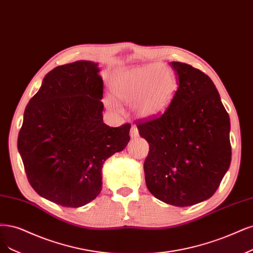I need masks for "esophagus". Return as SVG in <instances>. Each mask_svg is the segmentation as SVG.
<instances>
[{"label": "esophagus", "instance_id": "esophagus-1", "mask_svg": "<svg viewBox=\"0 0 253 253\" xmlns=\"http://www.w3.org/2000/svg\"><path fill=\"white\" fill-rule=\"evenodd\" d=\"M129 135L132 138H137L139 136V132H138V128L136 126H132V127H130V130H129Z\"/></svg>", "mask_w": 253, "mask_h": 253}]
</instances>
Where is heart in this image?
Masks as SVG:
<instances>
[{"mask_svg": "<svg viewBox=\"0 0 253 253\" xmlns=\"http://www.w3.org/2000/svg\"><path fill=\"white\" fill-rule=\"evenodd\" d=\"M111 90L126 103H133L139 115H159L170 103L176 91V80L162 66H145L119 72L111 81ZM114 108L115 103L109 100Z\"/></svg>", "mask_w": 253, "mask_h": 253, "instance_id": "heart-1", "label": "heart"}]
</instances>
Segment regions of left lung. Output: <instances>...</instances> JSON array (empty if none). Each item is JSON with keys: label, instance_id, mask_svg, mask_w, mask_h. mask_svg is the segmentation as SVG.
Wrapping results in <instances>:
<instances>
[{"label": "left lung", "instance_id": "obj_1", "mask_svg": "<svg viewBox=\"0 0 253 253\" xmlns=\"http://www.w3.org/2000/svg\"><path fill=\"white\" fill-rule=\"evenodd\" d=\"M179 86L161 115L137 121L150 144L145 183L160 201L179 207L210 199L231 161L230 120L214 84L190 65L171 62Z\"/></svg>", "mask_w": 253, "mask_h": 253}]
</instances>
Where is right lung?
<instances>
[{
	"instance_id": "add662e5",
	"label": "right lung",
	"mask_w": 253,
	"mask_h": 253,
	"mask_svg": "<svg viewBox=\"0 0 253 253\" xmlns=\"http://www.w3.org/2000/svg\"><path fill=\"white\" fill-rule=\"evenodd\" d=\"M98 72L89 60L50 71L25 109L17 138L32 188L65 207L84 206L99 195L104 161L129 141V124H103Z\"/></svg>"
}]
</instances>
